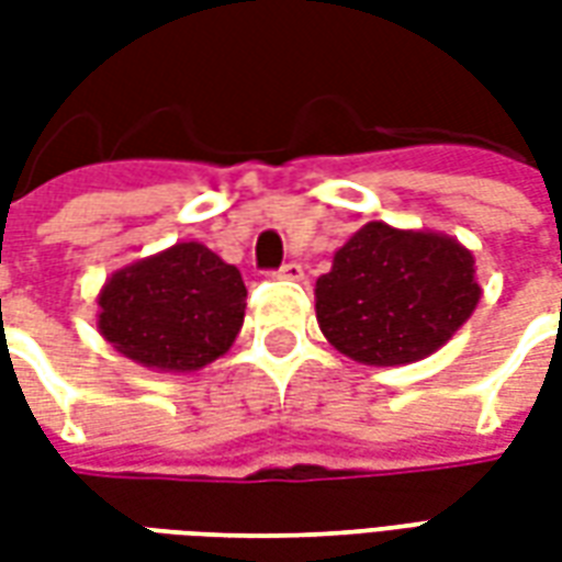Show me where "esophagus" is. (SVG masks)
Returning <instances> with one entry per match:
<instances>
[{
    "label": "esophagus",
    "instance_id": "34e87169",
    "mask_svg": "<svg viewBox=\"0 0 562 562\" xmlns=\"http://www.w3.org/2000/svg\"><path fill=\"white\" fill-rule=\"evenodd\" d=\"M273 277H280V280H301V277H304V268H301L297 261H285Z\"/></svg>",
    "mask_w": 562,
    "mask_h": 562
}]
</instances>
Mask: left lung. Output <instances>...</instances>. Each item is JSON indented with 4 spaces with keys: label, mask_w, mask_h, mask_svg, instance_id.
Instances as JSON below:
<instances>
[{
    "label": "left lung",
    "mask_w": 562,
    "mask_h": 562,
    "mask_svg": "<svg viewBox=\"0 0 562 562\" xmlns=\"http://www.w3.org/2000/svg\"><path fill=\"white\" fill-rule=\"evenodd\" d=\"M479 297L467 246L448 234L367 222L316 280V318L330 346L352 361L394 367L446 346Z\"/></svg>",
    "instance_id": "obj_1"
}]
</instances>
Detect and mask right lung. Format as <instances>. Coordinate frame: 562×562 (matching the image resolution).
Segmentation results:
<instances>
[{"label":"right lung","mask_w":562,"mask_h":562,"mask_svg":"<svg viewBox=\"0 0 562 562\" xmlns=\"http://www.w3.org/2000/svg\"><path fill=\"white\" fill-rule=\"evenodd\" d=\"M99 306V330L116 352L149 370L192 373L228 352L246 285L240 270L192 240L116 270Z\"/></svg>","instance_id":"add662e5"}]
</instances>
